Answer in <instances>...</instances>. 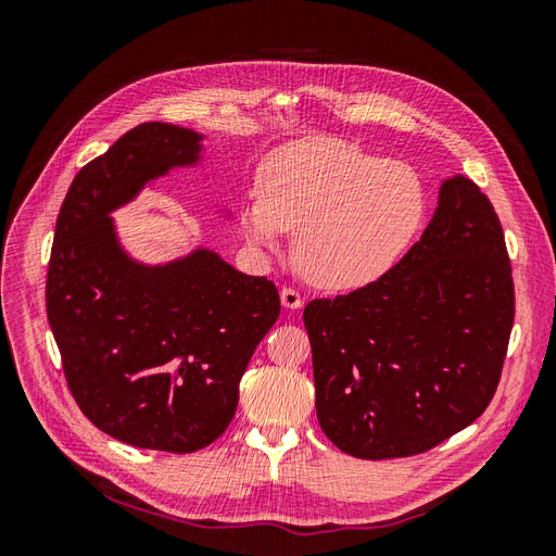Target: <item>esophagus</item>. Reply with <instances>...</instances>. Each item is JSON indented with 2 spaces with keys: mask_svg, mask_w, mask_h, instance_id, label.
Returning a JSON list of instances; mask_svg holds the SVG:
<instances>
[{
  "mask_svg": "<svg viewBox=\"0 0 556 556\" xmlns=\"http://www.w3.org/2000/svg\"><path fill=\"white\" fill-rule=\"evenodd\" d=\"M280 301H282L285 308H301V306H304V296H301L294 288H288V285H285V288L280 290Z\"/></svg>",
  "mask_w": 556,
  "mask_h": 556,
  "instance_id": "1",
  "label": "esophagus"
}]
</instances>
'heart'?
<instances>
[{
    "label": "heart",
    "instance_id": "heart-1",
    "mask_svg": "<svg viewBox=\"0 0 556 556\" xmlns=\"http://www.w3.org/2000/svg\"><path fill=\"white\" fill-rule=\"evenodd\" d=\"M427 190L406 162L341 139L274 150L241 208L248 239L274 248L296 229V264L311 282L350 290L378 280L422 227Z\"/></svg>",
    "mask_w": 556,
    "mask_h": 556
}]
</instances>
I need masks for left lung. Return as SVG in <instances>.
Masks as SVG:
<instances>
[{"mask_svg": "<svg viewBox=\"0 0 556 556\" xmlns=\"http://www.w3.org/2000/svg\"><path fill=\"white\" fill-rule=\"evenodd\" d=\"M513 319L498 215L473 180L454 176L422 239L390 271L306 306L319 427L374 462L441 445L490 406Z\"/></svg>", "mask_w": 556, "mask_h": 556, "instance_id": "8db88e82", "label": "left lung"}]
</instances>
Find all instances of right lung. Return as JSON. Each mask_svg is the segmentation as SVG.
<instances>
[{
  "mask_svg": "<svg viewBox=\"0 0 556 556\" xmlns=\"http://www.w3.org/2000/svg\"><path fill=\"white\" fill-rule=\"evenodd\" d=\"M197 153L192 129L143 123L83 166L46 280L48 323L83 415L117 441L178 454L225 433L252 352L280 315L271 280L215 252L148 268L117 245L109 213Z\"/></svg>",
  "mask_w": 556,
  "mask_h": 556,
  "instance_id": "obj_1",
  "label": "right lung"
}]
</instances>
